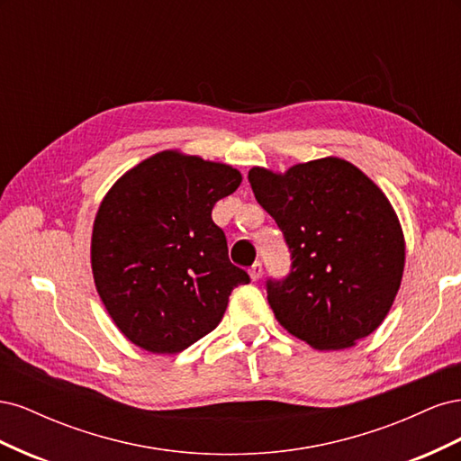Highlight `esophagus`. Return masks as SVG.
<instances>
[{"label":"esophagus","mask_w":461,"mask_h":461,"mask_svg":"<svg viewBox=\"0 0 461 461\" xmlns=\"http://www.w3.org/2000/svg\"><path fill=\"white\" fill-rule=\"evenodd\" d=\"M261 273H263V267H261L259 261H256L252 267L248 269V275H249V278H252V281H258V278L261 276Z\"/></svg>","instance_id":"esophagus-1"}]
</instances>
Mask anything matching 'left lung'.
<instances>
[{
  "mask_svg": "<svg viewBox=\"0 0 461 461\" xmlns=\"http://www.w3.org/2000/svg\"><path fill=\"white\" fill-rule=\"evenodd\" d=\"M248 180L292 254L288 278L267 283L278 323L315 350L352 348L379 329L406 265L403 230L386 194L334 156L285 173L252 167Z\"/></svg>",
  "mask_w": 461,
  "mask_h": 461,
  "instance_id": "obj_1",
  "label": "left lung"
}]
</instances>
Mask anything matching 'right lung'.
Segmentation results:
<instances>
[{"instance_id": "obj_1", "label": "right lung", "mask_w": 461, "mask_h": 461, "mask_svg": "<svg viewBox=\"0 0 461 461\" xmlns=\"http://www.w3.org/2000/svg\"><path fill=\"white\" fill-rule=\"evenodd\" d=\"M232 165L163 149L107 190L92 229L95 290L115 327L151 354H178L212 332L234 286L213 205L240 186Z\"/></svg>"}]
</instances>
